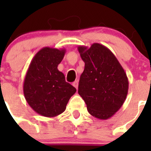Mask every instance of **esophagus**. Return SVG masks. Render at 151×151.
Returning <instances> with one entry per match:
<instances>
[{
	"label": "esophagus",
	"instance_id": "1",
	"mask_svg": "<svg viewBox=\"0 0 151 151\" xmlns=\"http://www.w3.org/2000/svg\"><path fill=\"white\" fill-rule=\"evenodd\" d=\"M73 85L74 86L75 88H76L78 89V81H75V82L73 83Z\"/></svg>",
	"mask_w": 151,
	"mask_h": 151
}]
</instances>
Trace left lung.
Segmentation results:
<instances>
[{
	"mask_svg": "<svg viewBox=\"0 0 151 151\" xmlns=\"http://www.w3.org/2000/svg\"><path fill=\"white\" fill-rule=\"evenodd\" d=\"M85 69L80 76L78 94L91 115L108 119L121 108L126 99L129 80L115 55L98 43L90 47L78 46Z\"/></svg>",
	"mask_w": 151,
	"mask_h": 151,
	"instance_id": "left-lung-1",
	"label": "left lung"
}]
</instances>
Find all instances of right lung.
<instances>
[{
	"label": "right lung",
	"instance_id": "1",
	"mask_svg": "<svg viewBox=\"0 0 151 151\" xmlns=\"http://www.w3.org/2000/svg\"><path fill=\"white\" fill-rule=\"evenodd\" d=\"M66 49L45 47L34 56L23 83V93L32 110L45 117H54L65 111L76 89L66 82L57 66Z\"/></svg>",
	"mask_w": 151,
	"mask_h": 151
}]
</instances>
